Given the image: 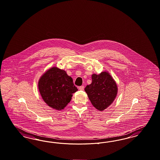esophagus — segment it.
Wrapping results in <instances>:
<instances>
[{
  "mask_svg": "<svg viewBox=\"0 0 160 160\" xmlns=\"http://www.w3.org/2000/svg\"><path fill=\"white\" fill-rule=\"evenodd\" d=\"M79 90H81V91H83V89H84V86H81V87H79Z\"/></svg>",
  "mask_w": 160,
  "mask_h": 160,
  "instance_id": "34e87169",
  "label": "esophagus"
}]
</instances>
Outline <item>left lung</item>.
<instances>
[{
  "label": "left lung",
  "instance_id": "left-lung-1",
  "mask_svg": "<svg viewBox=\"0 0 160 160\" xmlns=\"http://www.w3.org/2000/svg\"><path fill=\"white\" fill-rule=\"evenodd\" d=\"M92 82L87 85L85 91L88 95L92 106L103 111L110 106L118 94V85L116 81L107 71L102 72L99 75H92Z\"/></svg>",
  "mask_w": 160,
  "mask_h": 160
}]
</instances>
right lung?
Segmentation results:
<instances>
[{
    "label": "right lung",
    "instance_id": "obj_1",
    "mask_svg": "<svg viewBox=\"0 0 160 160\" xmlns=\"http://www.w3.org/2000/svg\"><path fill=\"white\" fill-rule=\"evenodd\" d=\"M42 100L48 106L56 110L65 108L71 101L72 94L78 91L73 79L66 72L53 67L43 73L38 82Z\"/></svg>",
    "mask_w": 160,
    "mask_h": 160
}]
</instances>
